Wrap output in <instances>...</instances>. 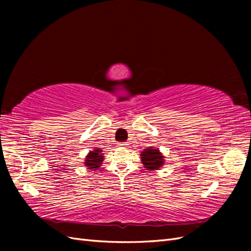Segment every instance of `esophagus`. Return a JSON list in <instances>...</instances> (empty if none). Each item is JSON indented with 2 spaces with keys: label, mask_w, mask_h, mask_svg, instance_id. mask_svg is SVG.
I'll return each mask as SVG.
<instances>
[{
  "label": "esophagus",
  "mask_w": 251,
  "mask_h": 251,
  "mask_svg": "<svg viewBox=\"0 0 251 251\" xmlns=\"http://www.w3.org/2000/svg\"><path fill=\"white\" fill-rule=\"evenodd\" d=\"M118 144L120 147H126V146H127V142H119Z\"/></svg>",
  "instance_id": "esophagus-1"
}]
</instances>
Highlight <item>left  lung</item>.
<instances>
[{
    "mask_svg": "<svg viewBox=\"0 0 251 251\" xmlns=\"http://www.w3.org/2000/svg\"><path fill=\"white\" fill-rule=\"evenodd\" d=\"M141 160L144 164V168H147L148 171H153L161 168L163 164V156L158 149L149 148L141 153Z\"/></svg>",
    "mask_w": 251,
    "mask_h": 251,
    "instance_id": "left-lung-1",
    "label": "left lung"
}]
</instances>
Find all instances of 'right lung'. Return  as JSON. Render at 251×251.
<instances>
[{"label":"right lung","mask_w":251,"mask_h":251,"mask_svg":"<svg viewBox=\"0 0 251 251\" xmlns=\"http://www.w3.org/2000/svg\"><path fill=\"white\" fill-rule=\"evenodd\" d=\"M102 159H103V156H102V153L100 150H94L92 151H90V153L88 154V156L86 157V166H88V168L91 170V169H94V170H97L100 169V166L102 162Z\"/></svg>","instance_id":"1"}]
</instances>
